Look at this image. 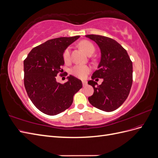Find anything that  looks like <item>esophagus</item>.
<instances>
[{"instance_id": "34e87169", "label": "esophagus", "mask_w": 158, "mask_h": 158, "mask_svg": "<svg viewBox=\"0 0 158 158\" xmlns=\"http://www.w3.org/2000/svg\"><path fill=\"white\" fill-rule=\"evenodd\" d=\"M82 82L83 86H85V85H86V84H87V82H86V81H85V80H82Z\"/></svg>"}]
</instances>
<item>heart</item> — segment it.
<instances>
[{
  "label": "heart",
  "instance_id": "1",
  "mask_svg": "<svg viewBox=\"0 0 158 158\" xmlns=\"http://www.w3.org/2000/svg\"><path fill=\"white\" fill-rule=\"evenodd\" d=\"M79 46L80 48L83 49L85 53L88 55H92L93 52L95 51V47L92 43L84 40L81 41L79 44ZM70 48L67 47L64 52H63V59L64 61L67 62L70 59ZM90 67L88 65H83V64H78L76 65L74 67H73L70 70V73L76 77L79 78H84L85 77L89 72H90Z\"/></svg>",
  "mask_w": 158,
  "mask_h": 158
}]
</instances>
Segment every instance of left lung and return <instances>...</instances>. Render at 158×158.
Masks as SVG:
<instances>
[{
    "mask_svg": "<svg viewBox=\"0 0 158 158\" xmlns=\"http://www.w3.org/2000/svg\"><path fill=\"white\" fill-rule=\"evenodd\" d=\"M95 41L101 51L98 70L92 74L88 84L94 88V94L88 98L95 107L106 112L114 111L125 102L132 84V63L127 51L111 38L99 35H86ZM103 78L98 85L93 80Z\"/></svg>",
    "mask_w": 158,
    "mask_h": 158,
    "instance_id": "8db88e82",
    "label": "left lung"
}]
</instances>
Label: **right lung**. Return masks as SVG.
Here are the masks:
<instances>
[{
  "instance_id": "right-lung-1",
  "label": "right lung",
  "mask_w": 158,
  "mask_h": 158,
  "mask_svg": "<svg viewBox=\"0 0 158 158\" xmlns=\"http://www.w3.org/2000/svg\"><path fill=\"white\" fill-rule=\"evenodd\" d=\"M80 37H58L32 49L23 61L24 86L33 105L48 115H56L70 107L74 95L82 88L80 80L70 75L62 84L56 76L63 71V52Z\"/></svg>"
}]
</instances>
